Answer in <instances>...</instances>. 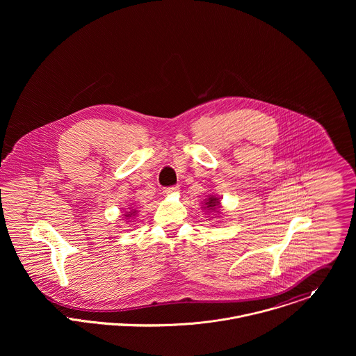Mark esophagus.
<instances>
[{
	"label": "esophagus",
	"instance_id": "1",
	"mask_svg": "<svg viewBox=\"0 0 356 356\" xmlns=\"http://www.w3.org/2000/svg\"><path fill=\"white\" fill-rule=\"evenodd\" d=\"M178 192H179V186H170V188H164L163 195L168 196V195H174V193H178Z\"/></svg>",
	"mask_w": 356,
	"mask_h": 356
}]
</instances>
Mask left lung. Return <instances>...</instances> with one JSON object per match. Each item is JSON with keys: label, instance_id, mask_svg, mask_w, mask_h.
Masks as SVG:
<instances>
[{"label": "left lung", "instance_id": "1", "mask_svg": "<svg viewBox=\"0 0 356 356\" xmlns=\"http://www.w3.org/2000/svg\"><path fill=\"white\" fill-rule=\"evenodd\" d=\"M219 204H220V200H219L218 197H213V196H211V197H208V200H205V205H207V208H209V209L219 208Z\"/></svg>", "mask_w": 356, "mask_h": 356}]
</instances>
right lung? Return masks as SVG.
<instances>
[{
    "instance_id": "add662e5",
    "label": "right lung",
    "mask_w": 356,
    "mask_h": 356,
    "mask_svg": "<svg viewBox=\"0 0 356 356\" xmlns=\"http://www.w3.org/2000/svg\"><path fill=\"white\" fill-rule=\"evenodd\" d=\"M136 213V211H133V212H127L124 216H131V215H134Z\"/></svg>"
}]
</instances>
